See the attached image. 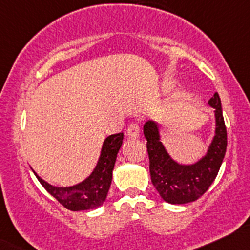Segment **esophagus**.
<instances>
[{
	"instance_id": "1",
	"label": "esophagus",
	"mask_w": 250,
	"mask_h": 250,
	"mask_svg": "<svg viewBox=\"0 0 250 250\" xmlns=\"http://www.w3.org/2000/svg\"><path fill=\"white\" fill-rule=\"evenodd\" d=\"M127 134L130 139H138L140 136V125L138 123H131L128 127Z\"/></svg>"
}]
</instances>
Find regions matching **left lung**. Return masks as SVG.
Returning <instances> with one entry per match:
<instances>
[{
    "label": "left lung",
    "mask_w": 250,
    "mask_h": 250,
    "mask_svg": "<svg viewBox=\"0 0 250 250\" xmlns=\"http://www.w3.org/2000/svg\"><path fill=\"white\" fill-rule=\"evenodd\" d=\"M209 105L215 109V136L207 154L192 165L174 161L160 141L159 125L149 120L145 123L149 172L153 185L161 198L171 204H186L202 197L217 177L227 150V128L217 92L210 98Z\"/></svg>",
    "instance_id": "left-lung-1"
}]
</instances>
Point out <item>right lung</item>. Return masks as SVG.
Returning <instances> with one entry per match:
<instances>
[{
	"instance_id": "1",
	"label": "right lung",
	"mask_w": 250,
	"mask_h": 250,
	"mask_svg": "<svg viewBox=\"0 0 250 250\" xmlns=\"http://www.w3.org/2000/svg\"><path fill=\"white\" fill-rule=\"evenodd\" d=\"M123 133L112 134L103 142L100 159L92 173L77 185L68 188H58L46 183L35 173L41 185L62 207L71 211L91 210L101 207L106 198L112 179V169L117 153L122 146Z\"/></svg>"
}]
</instances>
